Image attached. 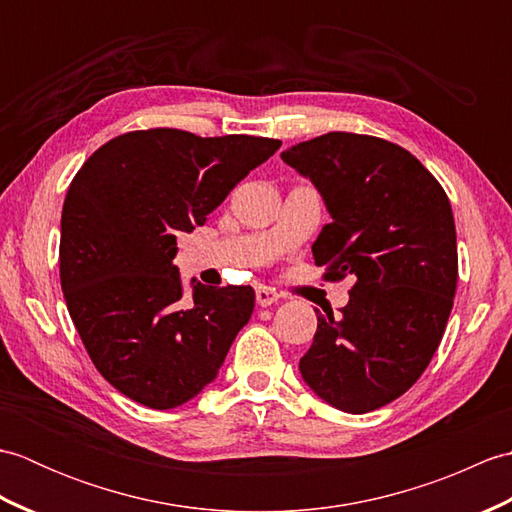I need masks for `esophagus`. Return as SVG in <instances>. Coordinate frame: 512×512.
Listing matches in <instances>:
<instances>
[{
	"label": "esophagus",
	"instance_id": "34e87169",
	"mask_svg": "<svg viewBox=\"0 0 512 512\" xmlns=\"http://www.w3.org/2000/svg\"><path fill=\"white\" fill-rule=\"evenodd\" d=\"M257 303L262 308H268V306H275V303L279 301V295L277 292L273 290V288H266V286H262V288H257Z\"/></svg>",
	"mask_w": 512,
	"mask_h": 512
}]
</instances>
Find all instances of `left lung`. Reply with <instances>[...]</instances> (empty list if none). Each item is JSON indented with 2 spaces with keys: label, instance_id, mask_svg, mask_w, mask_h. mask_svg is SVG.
<instances>
[{
  "label": "left lung",
  "instance_id": "left-lung-1",
  "mask_svg": "<svg viewBox=\"0 0 512 512\" xmlns=\"http://www.w3.org/2000/svg\"><path fill=\"white\" fill-rule=\"evenodd\" d=\"M281 160L310 178L332 217L314 264L354 279L341 314L317 310L299 372L328 405L374 411L416 383L447 328L458 286L449 198L416 156L376 136L330 132Z\"/></svg>",
  "mask_w": 512,
  "mask_h": 512
}]
</instances>
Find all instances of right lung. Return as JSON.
Masks as SVG:
<instances>
[{
    "mask_svg": "<svg viewBox=\"0 0 512 512\" xmlns=\"http://www.w3.org/2000/svg\"><path fill=\"white\" fill-rule=\"evenodd\" d=\"M279 147L143 129L112 138L74 176L61 213L63 297L92 363L127 398L173 409L217 378L255 290L191 279L182 299L176 237L202 226Z\"/></svg>",
    "mask_w": 512,
    "mask_h": 512,
    "instance_id": "right-lung-1",
    "label": "right lung"
}]
</instances>
